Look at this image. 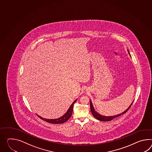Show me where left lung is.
I'll return each instance as SVG.
<instances>
[{
	"label": "left lung",
	"mask_w": 152,
	"mask_h": 152,
	"mask_svg": "<svg viewBox=\"0 0 152 152\" xmlns=\"http://www.w3.org/2000/svg\"><path fill=\"white\" fill-rule=\"evenodd\" d=\"M129 54H130V53H129ZM133 102L131 104V105L129 107H128V109H127V110H126L125 111H124V112H123L122 113L120 114L115 115V116H103V115H101L100 114H98L96 111H95V110H94V107H93V106L92 102H91V100H90V107H91V112H92V113L93 115L97 120H100V121H111V120H113V118L118 117V116H120V115H122V114H125L126 112L128 111L129 109L131 107V105H132V104H133Z\"/></svg>",
	"instance_id": "left-lung-1"
}]
</instances>
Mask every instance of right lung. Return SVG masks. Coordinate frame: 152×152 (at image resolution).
Instances as JSON below:
<instances>
[{
  "instance_id": "1",
  "label": "right lung",
  "mask_w": 152,
  "mask_h": 152,
  "mask_svg": "<svg viewBox=\"0 0 152 152\" xmlns=\"http://www.w3.org/2000/svg\"><path fill=\"white\" fill-rule=\"evenodd\" d=\"M76 102V100H75L74 102H73V103L71 104L70 107H69V109H68L66 113L65 114V115H63V116L60 117L59 118H56V119H47V118H43L38 115H37L42 120H44L45 121L49 122V123L54 124H60L64 123L70 118V117L72 115V111H73V106Z\"/></svg>"
}]
</instances>
